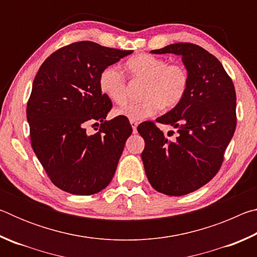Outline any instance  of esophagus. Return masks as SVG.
Segmentation results:
<instances>
[{
  "label": "esophagus",
  "instance_id": "1",
  "mask_svg": "<svg viewBox=\"0 0 257 257\" xmlns=\"http://www.w3.org/2000/svg\"><path fill=\"white\" fill-rule=\"evenodd\" d=\"M130 124H132V127H133L134 134H136V133H137V125H138V122H137V121H135V120H130Z\"/></svg>",
  "mask_w": 257,
  "mask_h": 257
}]
</instances>
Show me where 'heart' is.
I'll list each match as a JSON object with an SVG mask.
<instances>
[{
    "instance_id": "obj_1",
    "label": "heart",
    "mask_w": 257,
    "mask_h": 257,
    "mask_svg": "<svg viewBox=\"0 0 257 257\" xmlns=\"http://www.w3.org/2000/svg\"><path fill=\"white\" fill-rule=\"evenodd\" d=\"M127 69L133 79L143 80L138 102H130L114 110V114L129 120H143L154 115L160 110L179 105L189 87V73L181 63L168 61L151 54H139L127 62ZM101 92L112 102L121 104L127 96L124 76L114 66L106 67L98 78Z\"/></svg>"
}]
</instances>
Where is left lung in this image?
Returning a JSON list of instances; mask_svg holds the SVG:
<instances>
[{
  "label": "left lung",
  "mask_w": 257,
  "mask_h": 257,
  "mask_svg": "<svg viewBox=\"0 0 257 257\" xmlns=\"http://www.w3.org/2000/svg\"><path fill=\"white\" fill-rule=\"evenodd\" d=\"M151 53L180 55L189 73L182 102L156 119L177 129L178 136L169 139L152 121L137 128L145 141L142 160L150 184L160 193L182 196L220 170L237 124L236 90L220 61L196 44L176 43Z\"/></svg>",
  "instance_id": "left-lung-1"
}]
</instances>
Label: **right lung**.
I'll return each instance as SVG.
<instances>
[{
	"label": "right lung",
	"instance_id": "add662e5",
	"mask_svg": "<svg viewBox=\"0 0 257 257\" xmlns=\"http://www.w3.org/2000/svg\"><path fill=\"white\" fill-rule=\"evenodd\" d=\"M133 53L84 41L52 53L38 70L27 103L32 147L51 181L73 195L96 194L110 184L133 128L124 116L105 118L102 70ZM100 129L85 133L88 124ZM97 130V129H96Z\"/></svg>",
	"mask_w": 257,
	"mask_h": 257
}]
</instances>
